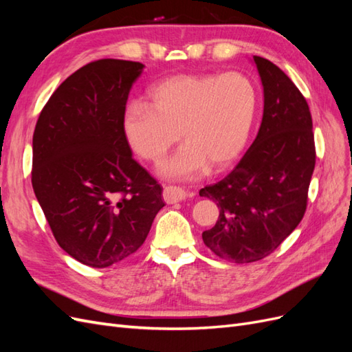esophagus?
Here are the masks:
<instances>
[{
  "label": "esophagus",
  "mask_w": 352,
  "mask_h": 352,
  "mask_svg": "<svg viewBox=\"0 0 352 352\" xmlns=\"http://www.w3.org/2000/svg\"><path fill=\"white\" fill-rule=\"evenodd\" d=\"M188 197V192L184 189L176 186H164L163 189V198L167 204H175L177 201H182Z\"/></svg>",
  "instance_id": "obj_1"
}]
</instances>
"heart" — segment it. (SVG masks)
<instances>
[{"mask_svg": "<svg viewBox=\"0 0 352 352\" xmlns=\"http://www.w3.org/2000/svg\"><path fill=\"white\" fill-rule=\"evenodd\" d=\"M251 80L236 72L175 74L148 89L144 104L122 117L126 142L145 162L157 163L177 140L176 154L160 166L168 179H195L208 167H226L242 151L255 114Z\"/></svg>", "mask_w": 352, "mask_h": 352, "instance_id": "b5f03b06", "label": "heart"}]
</instances>
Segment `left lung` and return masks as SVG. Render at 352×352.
I'll list each match as a JSON object with an SVG mask.
<instances>
[{
  "mask_svg": "<svg viewBox=\"0 0 352 352\" xmlns=\"http://www.w3.org/2000/svg\"><path fill=\"white\" fill-rule=\"evenodd\" d=\"M252 58L264 94L257 138L225 179L199 190L220 208L202 241L217 257L238 264L267 257L300 225L316 164L302 94L272 61Z\"/></svg>",
  "mask_w": 352,
  "mask_h": 352,
  "instance_id": "8db88e82",
  "label": "left lung"
}]
</instances>
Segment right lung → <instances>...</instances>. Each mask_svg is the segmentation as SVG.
Masks as SVG:
<instances>
[{
	"instance_id": "1",
	"label": "right lung",
	"mask_w": 352,
	"mask_h": 352,
	"mask_svg": "<svg viewBox=\"0 0 352 352\" xmlns=\"http://www.w3.org/2000/svg\"><path fill=\"white\" fill-rule=\"evenodd\" d=\"M142 63L104 58L63 82L42 109L32 141V186L60 247L104 269L141 247L163 188L138 164L122 117Z\"/></svg>"
}]
</instances>
